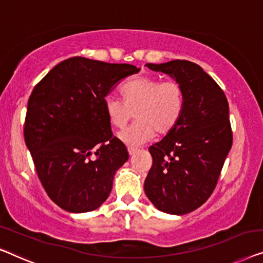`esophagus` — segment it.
<instances>
[{
	"label": "esophagus",
	"instance_id": "1",
	"mask_svg": "<svg viewBox=\"0 0 263 263\" xmlns=\"http://www.w3.org/2000/svg\"><path fill=\"white\" fill-rule=\"evenodd\" d=\"M127 150H128V154H130V156H132V155L135 154L138 149H137V147H135V146H128Z\"/></svg>",
	"mask_w": 263,
	"mask_h": 263
}]
</instances>
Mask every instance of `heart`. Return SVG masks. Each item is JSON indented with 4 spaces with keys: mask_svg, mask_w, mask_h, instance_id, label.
<instances>
[{
    "mask_svg": "<svg viewBox=\"0 0 263 263\" xmlns=\"http://www.w3.org/2000/svg\"><path fill=\"white\" fill-rule=\"evenodd\" d=\"M120 94L123 100L106 96L103 108L109 124L118 128L124 127L135 114V123L118 133V138L127 145L145 143L155 133L168 135L182 116L184 94L175 81L137 76L123 84Z\"/></svg>",
    "mask_w": 263,
    "mask_h": 263,
    "instance_id": "b5f03b06",
    "label": "heart"
}]
</instances>
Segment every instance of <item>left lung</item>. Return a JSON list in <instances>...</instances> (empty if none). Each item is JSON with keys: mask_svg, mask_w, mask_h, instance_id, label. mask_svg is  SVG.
I'll return each instance as SVG.
<instances>
[{"mask_svg": "<svg viewBox=\"0 0 263 263\" xmlns=\"http://www.w3.org/2000/svg\"><path fill=\"white\" fill-rule=\"evenodd\" d=\"M182 87L183 112L176 126L149 147L153 167L144 191L157 210L190 213L210 198L232 145L229 103L212 77L195 63L145 64Z\"/></svg>", "mask_w": 263, "mask_h": 263, "instance_id": "1", "label": "left lung"}]
</instances>
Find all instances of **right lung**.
Segmentation results:
<instances>
[{"label":"right lung","instance_id":"obj_1","mask_svg":"<svg viewBox=\"0 0 263 263\" xmlns=\"http://www.w3.org/2000/svg\"><path fill=\"white\" fill-rule=\"evenodd\" d=\"M139 70L72 57L50 70L33 89L25 142L44 190L61 209L89 212L108 198L128 153L112 135L103 99Z\"/></svg>","mask_w":263,"mask_h":263}]
</instances>
